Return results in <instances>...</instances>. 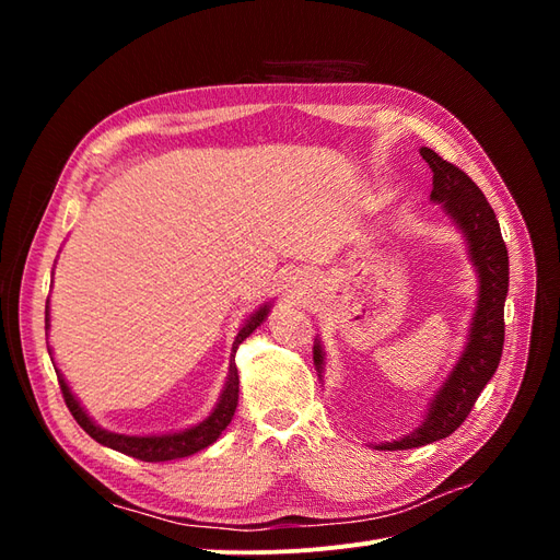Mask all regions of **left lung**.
Segmentation results:
<instances>
[{
    "instance_id": "1",
    "label": "left lung",
    "mask_w": 560,
    "mask_h": 560,
    "mask_svg": "<svg viewBox=\"0 0 560 560\" xmlns=\"http://www.w3.org/2000/svg\"><path fill=\"white\" fill-rule=\"evenodd\" d=\"M420 156L432 167L434 202H442L469 243V257L479 273V303L471 319L465 352L451 371L448 381L434 395L425 422L399 442L381 444V451H404L439 442L453 434L469 416L481 389L493 378L504 346V299L510 290V257L502 241L498 217L490 202L460 167L444 161L436 151L422 147ZM313 360L322 374V348L315 343Z\"/></svg>"
}]
</instances>
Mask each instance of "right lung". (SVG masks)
Returning <instances> with one entry per match:
<instances>
[{
    "instance_id": "add662e5",
    "label": "right lung",
    "mask_w": 560,
    "mask_h": 560,
    "mask_svg": "<svg viewBox=\"0 0 560 560\" xmlns=\"http://www.w3.org/2000/svg\"><path fill=\"white\" fill-rule=\"evenodd\" d=\"M266 315H268V306H261L257 313L249 315V319L245 322L238 336H235L233 354L245 341V338L261 325ZM46 327H48V306H46ZM58 383H60L67 409H70V413L83 428V432L91 434L97 444L109 446V448H114L118 453H126L130 457H138V460H144V463H165V460H177V457L194 455L217 442L219 434H222L231 422V418L235 413V406H238V383L241 381H238V369H235V362L231 360L229 381H226V387L222 393V399H219V404H217V409L191 430L175 432V434H159V436H128V434H114V432L97 428L95 422L86 416V411L81 409V404L74 399V395L70 393V387H67L62 376H58Z\"/></svg>"
}]
</instances>
